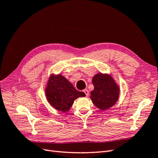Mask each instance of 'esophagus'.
I'll return each instance as SVG.
<instances>
[{"mask_svg":"<svg viewBox=\"0 0 158 158\" xmlns=\"http://www.w3.org/2000/svg\"><path fill=\"white\" fill-rule=\"evenodd\" d=\"M83 92H84V94H85V95H86V96H88V95H89V91L88 89H84Z\"/></svg>","mask_w":158,"mask_h":158,"instance_id":"esophagus-1","label":"esophagus"}]
</instances>
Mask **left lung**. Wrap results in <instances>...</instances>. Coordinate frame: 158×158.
Masks as SVG:
<instances>
[{
  "mask_svg": "<svg viewBox=\"0 0 158 158\" xmlns=\"http://www.w3.org/2000/svg\"><path fill=\"white\" fill-rule=\"evenodd\" d=\"M92 84L94 89L91 92L90 99L98 108L105 111L116 103L120 88L111 75L98 73L93 77Z\"/></svg>",
  "mask_w": 158,
  "mask_h": 158,
  "instance_id": "1",
  "label": "left lung"
}]
</instances>
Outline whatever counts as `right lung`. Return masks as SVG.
Masks as SVG:
<instances>
[{"label": "right lung", "instance_id": "1", "mask_svg": "<svg viewBox=\"0 0 158 158\" xmlns=\"http://www.w3.org/2000/svg\"><path fill=\"white\" fill-rule=\"evenodd\" d=\"M45 95L52 107L66 113L70 109L76 99L85 97V94L76 90L64 76L51 74L47 83Z\"/></svg>", "mask_w": 158, "mask_h": 158}]
</instances>
